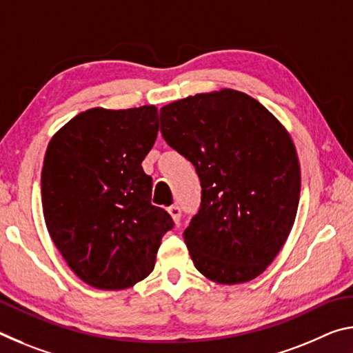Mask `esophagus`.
I'll return each mask as SVG.
<instances>
[{
  "label": "esophagus",
  "instance_id": "1",
  "mask_svg": "<svg viewBox=\"0 0 353 353\" xmlns=\"http://www.w3.org/2000/svg\"><path fill=\"white\" fill-rule=\"evenodd\" d=\"M168 213L171 214V218H172V221H174L176 224L181 223V207H179V205H171L168 208Z\"/></svg>",
  "mask_w": 353,
  "mask_h": 353
}]
</instances>
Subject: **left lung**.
<instances>
[{
  "label": "left lung",
  "instance_id": "left-lung-1",
  "mask_svg": "<svg viewBox=\"0 0 353 353\" xmlns=\"http://www.w3.org/2000/svg\"><path fill=\"white\" fill-rule=\"evenodd\" d=\"M160 130L201 181V208L183 232L196 270L221 285L259 277L297 213L301 165L288 130L234 88L163 105Z\"/></svg>",
  "mask_w": 353,
  "mask_h": 353
}]
</instances>
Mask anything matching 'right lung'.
Returning a JSON list of instances; mask_svg holds the SVG:
<instances>
[{
  "mask_svg": "<svg viewBox=\"0 0 353 353\" xmlns=\"http://www.w3.org/2000/svg\"><path fill=\"white\" fill-rule=\"evenodd\" d=\"M159 134L155 105L93 107L52 135L41 170L46 229L77 277L98 290H126L152 272L172 227L151 204L141 168Z\"/></svg>",
  "mask_w": 353,
  "mask_h": 353,
  "instance_id": "obj_1",
  "label": "right lung"
}]
</instances>
